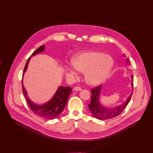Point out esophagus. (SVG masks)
<instances>
[{
	"instance_id": "34e87169",
	"label": "esophagus",
	"mask_w": 153,
	"mask_h": 153,
	"mask_svg": "<svg viewBox=\"0 0 153 153\" xmlns=\"http://www.w3.org/2000/svg\"><path fill=\"white\" fill-rule=\"evenodd\" d=\"M81 90H82V88L79 86H76L74 88V91H80Z\"/></svg>"
}]
</instances>
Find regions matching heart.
Masks as SVG:
<instances>
[{"instance_id": "1", "label": "heart", "mask_w": 153, "mask_h": 153, "mask_svg": "<svg viewBox=\"0 0 153 153\" xmlns=\"http://www.w3.org/2000/svg\"><path fill=\"white\" fill-rule=\"evenodd\" d=\"M74 66L67 67L68 71L77 76V71L85 73L86 82L92 85L101 83L110 74L114 65L113 59L98 52H88L76 55L73 59Z\"/></svg>"}]
</instances>
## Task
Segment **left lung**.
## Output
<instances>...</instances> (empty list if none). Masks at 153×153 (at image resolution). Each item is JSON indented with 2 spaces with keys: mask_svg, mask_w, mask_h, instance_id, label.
Wrapping results in <instances>:
<instances>
[{
  "mask_svg": "<svg viewBox=\"0 0 153 153\" xmlns=\"http://www.w3.org/2000/svg\"><path fill=\"white\" fill-rule=\"evenodd\" d=\"M129 61L127 59V62ZM132 82H131V86H133V76H131ZM101 90V85L97 86L94 87L93 88L91 89V103L89 104L88 107L90 110L91 111L93 115L99 120H106V119H110L114 118L122 113V112L125 110L126 106L128 104L131 97L132 96L133 93L130 94V96L128 97L127 100L125 103H123L122 105L119 107L110 109L108 108H105L100 105L99 102V94Z\"/></svg>",
  "mask_w": 153,
  "mask_h": 153,
  "instance_id": "left-lung-1",
  "label": "left lung"
}]
</instances>
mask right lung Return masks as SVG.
Masks as SVG:
<instances>
[{
  "label": "right lung",
  "instance_id": "right-lung-1",
  "mask_svg": "<svg viewBox=\"0 0 153 153\" xmlns=\"http://www.w3.org/2000/svg\"><path fill=\"white\" fill-rule=\"evenodd\" d=\"M44 50L45 46L42 45L36 51H34L31 56L35 55L37 53H40ZM30 57H31L28 58L26 63L24 70L23 75L24 74L25 71L27 69L28 64L30 60ZM22 84L23 94L26 99V100L28 104L29 107L31 109V110L36 115L49 120L56 118L62 113L67 103L69 96L71 93L72 91V89L70 86H59V89L57 90L53 97L48 103L43 105H37L36 104H34L29 99L27 95V91H25V89L23 85L22 81Z\"/></svg>",
  "mask_w": 153,
  "mask_h": 153
}]
</instances>
